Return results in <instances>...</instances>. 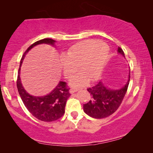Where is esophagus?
I'll return each mask as SVG.
<instances>
[{"label":"esophagus","instance_id":"esophagus-1","mask_svg":"<svg viewBox=\"0 0 153 153\" xmlns=\"http://www.w3.org/2000/svg\"><path fill=\"white\" fill-rule=\"evenodd\" d=\"M78 89H78V88H71L70 90H69V92H70L71 94H73V93L76 92L77 91H78Z\"/></svg>","mask_w":153,"mask_h":153}]
</instances>
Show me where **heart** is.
<instances>
[{
  "mask_svg": "<svg viewBox=\"0 0 153 153\" xmlns=\"http://www.w3.org/2000/svg\"><path fill=\"white\" fill-rule=\"evenodd\" d=\"M109 47L105 42L97 40H86L78 42L67 51L60 59V66L67 79L73 78L78 71L82 72L73 79V87L84 86L97 80L102 74L109 54Z\"/></svg>",
  "mask_w": 153,
  "mask_h": 153,
  "instance_id": "heart-1",
  "label": "heart"
}]
</instances>
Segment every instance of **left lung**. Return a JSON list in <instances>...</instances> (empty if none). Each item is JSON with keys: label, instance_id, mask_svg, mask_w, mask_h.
I'll return each mask as SVG.
<instances>
[{"label": "left lung", "instance_id": "obj_1", "mask_svg": "<svg viewBox=\"0 0 153 153\" xmlns=\"http://www.w3.org/2000/svg\"><path fill=\"white\" fill-rule=\"evenodd\" d=\"M117 52L125 57V53L120 48H118ZM130 80L119 89H111L105 86L102 81L87 89L91 96V99L88 103L83 104V111L87 115L93 118L101 119L107 117L117 111L127 91Z\"/></svg>", "mask_w": 153, "mask_h": 153}]
</instances>
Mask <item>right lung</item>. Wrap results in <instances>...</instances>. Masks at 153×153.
<instances>
[{
	"instance_id": "right-lung-1",
	"label": "right lung",
	"mask_w": 153,
	"mask_h": 153,
	"mask_svg": "<svg viewBox=\"0 0 153 153\" xmlns=\"http://www.w3.org/2000/svg\"><path fill=\"white\" fill-rule=\"evenodd\" d=\"M55 42V40L51 38H45L32 44L22 56L18 71L17 87L24 105L34 117L43 122L55 121L64 115L67 99L71 96L69 88L67 87L66 82L60 81L50 94L42 97L32 96L25 90L22 84L20 69L26 54L30 49L38 45L43 43L54 46Z\"/></svg>"
}]
</instances>
